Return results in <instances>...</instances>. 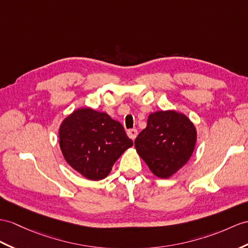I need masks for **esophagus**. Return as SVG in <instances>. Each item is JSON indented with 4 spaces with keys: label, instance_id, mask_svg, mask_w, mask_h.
Returning <instances> with one entry per match:
<instances>
[{
    "label": "esophagus",
    "instance_id": "obj_1",
    "mask_svg": "<svg viewBox=\"0 0 248 248\" xmlns=\"http://www.w3.org/2000/svg\"><path fill=\"white\" fill-rule=\"evenodd\" d=\"M127 136L131 139L132 141H134L135 139L137 138V136H138V130H137V129H135V128L128 129V130H127Z\"/></svg>",
    "mask_w": 248,
    "mask_h": 248
}]
</instances>
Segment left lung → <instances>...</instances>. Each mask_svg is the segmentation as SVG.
Segmentation results:
<instances>
[{"mask_svg":"<svg viewBox=\"0 0 248 248\" xmlns=\"http://www.w3.org/2000/svg\"><path fill=\"white\" fill-rule=\"evenodd\" d=\"M197 129L189 118L176 110L152 112L146 128L135 140L138 155L155 177L168 179L191 158Z\"/></svg>","mask_w":248,"mask_h":248,"instance_id":"8db88e82","label":"left lung"}]
</instances>
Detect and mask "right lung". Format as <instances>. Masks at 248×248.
<instances>
[{"label":"right lung","mask_w":248,"mask_h":248,"mask_svg":"<svg viewBox=\"0 0 248 248\" xmlns=\"http://www.w3.org/2000/svg\"><path fill=\"white\" fill-rule=\"evenodd\" d=\"M59 144L66 162L92 181L105 179L116 161L132 146L124 127L106 112L78 108L59 128Z\"/></svg>","instance_id":"add662e5"}]
</instances>
